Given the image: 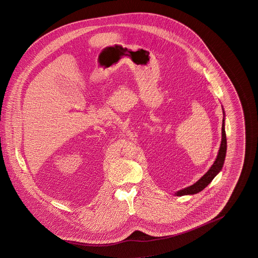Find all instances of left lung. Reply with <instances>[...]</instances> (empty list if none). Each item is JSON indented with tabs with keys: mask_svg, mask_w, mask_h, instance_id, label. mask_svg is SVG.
<instances>
[{
	"mask_svg": "<svg viewBox=\"0 0 258 258\" xmlns=\"http://www.w3.org/2000/svg\"><path fill=\"white\" fill-rule=\"evenodd\" d=\"M223 115H224V111H223ZM225 155H226V135H225V130H224V116H223L222 126H221V147H220L219 154H218V157L215 160V162L213 163V165L211 166V168L209 169L208 171L206 172V174H204L197 181V183L185 187L184 189L177 191L176 196L182 197V196H187V195H196L199 191L203 190L213 181V179L219 174V172L221 171V168L223 166V163H224Z\"/></svg>",
	"mask_w": 258,
	"mask_h": 258,
	"instance_id": "1",
	"label": "left lung"
}]
</instances>
